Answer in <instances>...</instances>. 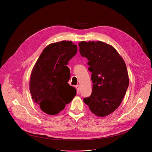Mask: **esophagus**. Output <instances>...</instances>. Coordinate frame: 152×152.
<instances>
[{"instance_id":"34e87169","label":"esophagus","mask_w":152,"mask_h":152,"mask_svg":"<svg viewBox=\"0 0 152 152\" xmlns=\"http://www.w3.org/2000/svg\"><path fill=\"white\" fill-rule=\"evenodd\" d=\"M76 88L77 93H79V91H80V86H79V85H77L76 86Z\"/></svg>"}]
</instances>
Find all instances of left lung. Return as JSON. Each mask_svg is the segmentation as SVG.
Segmentation results:
<instances>
[{"instance_id":"left-lung-1","label":"left lung","mask_w":152,"mask_h":152,"mask_svg":"<svg viewBox=\"0 0 152 152\" xmlns=\"http://www.w3.org/2000/svg\"><path fill=\"white\" fill-rule=\"evenodd\" d=\"M79 47L81 56L88 59L93 84L90 96L84 102L95 115L108 116L121 105L127 91L129 79L126 63L113 46L101 41H82Z\"/></svg>"}]
</instances>
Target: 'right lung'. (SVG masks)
Masks as SVG:
<instances>
[{"mask_svg": "<svg viewBox=\"0 0 152 152\" xmlns=\"http://www.w3.org/2000/svg\"><path fill=\"white\" fill-rule=\"evenodd\" d=\"M77 51V45L72 41L51 44L43 50L33 68L30 93L34 102L47 114H58L76 94L75 88L68 84L70 72L66 65Z\"/></svg>", "mask_w": 152, "mask_h": 152, "instance_id": "obj_1", "label": "right lung"}]
</instances>
